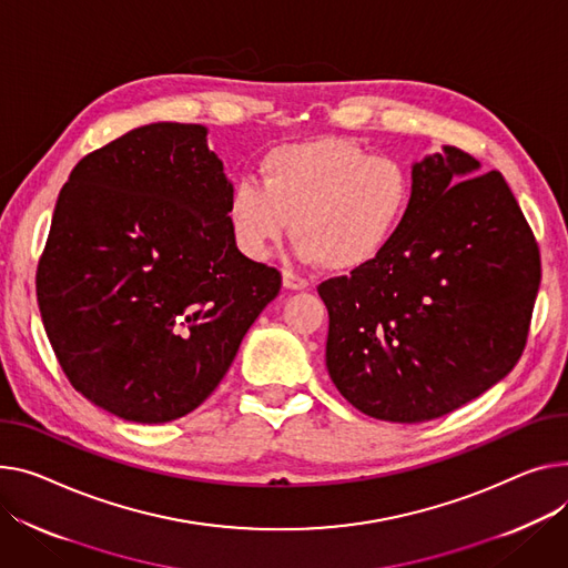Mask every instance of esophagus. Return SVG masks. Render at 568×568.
Listing matches in <instances>:
<instances>
[{
	"label": "esophagus",
	"mask_w": 568,
	"mask_h": 568,
	"mask_svg": "<svg viewBox=\"0 0 568 568\" xmlns=\"http://www.w3.org/2000/svg\"><path fill=\"white\" fill-rule=\"evenodd\" d=\"M283 285L287 290H308L311 287V281L306 276L296 274L294 270H283Z\"/></svg>",
	"instance_id": "esophagus-1"
}]
</instances>
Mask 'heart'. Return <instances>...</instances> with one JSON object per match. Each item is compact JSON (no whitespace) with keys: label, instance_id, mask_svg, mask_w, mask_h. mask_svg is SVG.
<instances>
[{"label":"heart","instance_id":"b5f03b06","mask_svg":"<svg viewBox=\"0 0 568 568\" xmlns=\"http://www.w3.org/2000/svg\"><path fill=\"white\" fill-rule=\"evenodd\" d=\"M413 201L410 171L390 155H372L345 139L270 150L260 182L240 178L225 203L242 253L262 260L287 235L298 253L349 272L379 257L399 233Z\"/></svg>","mask_w":568,"mask_h":568}]
</instances>
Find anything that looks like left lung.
Here are the masks:
<instances>
[{"instance_id":"8db88e82","label":"left lung","mask_w":568,"mask_h":568,"mask_svg":"<svg viewBox=\"0 0 568 568\" xmlns=\"http://www.w3.org/2000/svg\"><path fill=\"white\" fill-rule=\"evenodd\" d=\"M477 169L452 145L415 164L388 248L317 287L328 374L369 418H440L505 379L525 349L539 244L503 173Z\"/></svg>"}]
</instances>
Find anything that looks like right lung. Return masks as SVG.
I'll return each mask as SVG.
<instances>
[{
  "instance_id": "obj_1",
  "label": "right lung",
  "mask_w": 568,
  "mask_h": 568,
  "mask_svg": "<svg viewBox=\"0 0 568 568\" xmlns=\"http://www.w3.org/2000/svg\"><path fill=\"white\" fill-rule=\"evenodd\" d=\"M194 123H153L72 169L36 270L38 308L74 390L130 423L201 406L281 272L242 255L233 184Z\"/></svg>"
}]
</instances>
